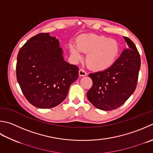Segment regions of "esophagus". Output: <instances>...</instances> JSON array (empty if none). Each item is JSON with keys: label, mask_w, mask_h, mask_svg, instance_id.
I'll list each match as a JSON object with an SVG mask.
<instances>
[{"label": "esophagus", "mask_w": 153, "mask_h": 153, "mask_svg": "<svg viewBox=\"0 0 153 153\" xmlns=\"http://www.w3.org/2000/svg\"><path fill=\"white\" fill-rule=\"evenodd\" d=\"M79 76H81V77H83V76H87V73L85 72V71L83 70H79Z\"/></svg>", "instance_id": "esophagus-1"}]
</instances>
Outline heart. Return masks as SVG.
Masks as SVG:
<instances>
[{"label": "heart", "mask_w": 153, "mask_h": 153, "mask_svg": "<svg viewBox=\"0 0 153 153\" xmlns=\"http://www.w3.org/2000/svg\"><path fill=\"white\" fill-rule=\"evenodd\" d=\"M69 49L76 60L82 58V52L87 53L86 64L95 71L109 68L119 53V45L115 40L93 34L80 35L76 40V45L70 44Z\"/></svg>", "instance_id": "b5f03b06"}]
</instances>
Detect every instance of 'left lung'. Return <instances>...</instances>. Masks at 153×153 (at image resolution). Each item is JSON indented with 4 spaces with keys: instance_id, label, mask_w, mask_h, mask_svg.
<instances>
[{
    "instance_id": "8db88e82",
    "label": "left lung",
    "mask_w": 153,
    "mask_h": 153,
    "mask_svg": "<svg viewBox=\"0 0 153 153\" xmlns=\"http://www.w3.org/2000/svg\"><path fill=\"white\" fill-rule=\"evenodd\" d=\"M127 48L109 68L89 74L93 81L87 97L96 108L111 111L121 106L135 90L140 68L136 46L124 37Z\"/></svg>"
}]
</instances>
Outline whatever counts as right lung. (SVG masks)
Returning a JSON list of instances; mask_svg holds the SVG:
<instances>
[{"label":"right lung","mask_w":153,"mask_h":153,"mask_svg":"<svg viewBox=\"0 0 153 153\" xmlns=\"http://www.w3.org/2000/svg\"><path fill=\"white\" fill-rule=\"evenodd\" d=\"M16 78L32 105L50 109L60 104L78 77L79 69L63 57L59 42L49 33L30 38L18 53Z\"/></svg>","instance_id":"right-lung-1"}]
</instances>
